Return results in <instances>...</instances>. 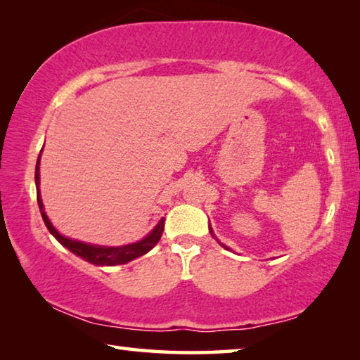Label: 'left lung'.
<instances>
[{
    "label": "left lung",
    "mask_w": 360,
    "mask_h": 360,
    "mask_svg": "<svg viewBox=\"0 0 360 360\" xmlns=\"http://www.w3.org/2000/svg\"><path fill=\"white\" fill-rule=\"evenodd\" d=\"M210 231H211V235H212V236H214V233H212V230H211V227H210ZM216 240H217V238H216ZM219 243H221V241H219ZM221 246H222V248H225V249H229L227 246H225V245H222V243H221Z\"/></svg>",
    "instance_id": "1"
}]
</instances>
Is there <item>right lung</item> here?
I'll return each instance as SVG.
<instances>
[{"label": "right lung", "instance_id": "obj_1", "mask_svg": "<svg viewBox=\"0 0 360 360\" xmlns=\"http://www.w3.org/2000/svg\"><path fill=\"white\" fill-rule=\"evenodd\" d=\"M39 158L41 154L38 157V162H36V172H34V182H36V188H38V192H36V197H38V205H39V211H41V216H42V221H44L47 230L51 231V233L56 236V240L60 243V245H63L66 249H70L72 254L79 255V257L90 262V264L94 265H122V264H127V262H130L136 257H141L146 252H149L152 248H154L158 240H160V236L163 233V227H165V217L160 219V222H158L154 230L150 231V233L143 238L141 241H136V243H131V245H127V246H117V248H106V246H95V245H89V243H82V241H76V240H71V238H66V236L60 235L58 231L53 227L52 222L49 221V217L44 211V205H42V200H41V192H39Z\"/></svg>", "mask_w": 360, "mask_h": 360}]
</instances>
